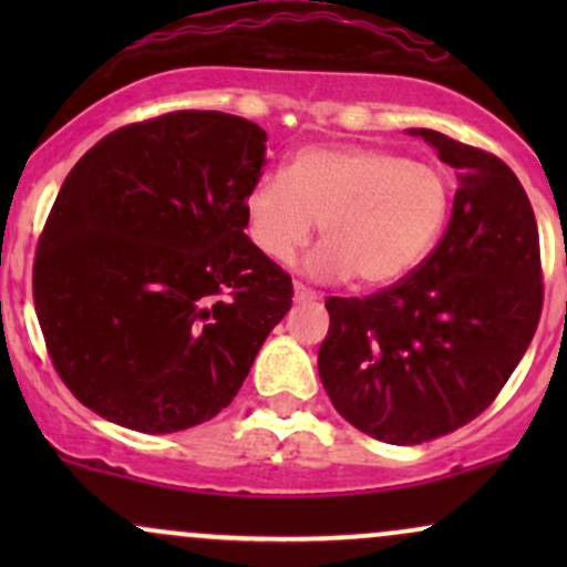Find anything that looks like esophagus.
Returning a JSON list of instances; mask_svg holds the SVG:
<instances>
[{
	"label": "esophagus",
	"mask_w": 567,
	"mask_h": 567,
	"mask_svg": "<svg viewBox=\"0 0 567 567\" xmlns=\"http://www.w3.org/2000/svg\"><path fill=\"white\" fill-rule=\"evenodd\" d=\"M292 292H296V301L298 303H301V301H317V298H320V292L306 288V285H301V282L292 285Z\"/></svg>",
	"instance_id": "1"
}]
</instances>
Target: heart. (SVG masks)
I'll return each mask as SVG.
<instances>
[{
	"instance_id": "b5f03b06",
	"label": "heart",
	"mask_w": 567,
	"mask_h": 567,
	"mask_svg": "<svg viewBox=\"0 0 567 567\" xmlns=\"http://www.w3.org/2000/svg\"><path fill=\"white\" fill-rule=\"evenodd\" d=\"M451 181L437 165L373 146H309L282 175L266 173L245 194L247 237L288 264L320 224L309 258L320 279L389 288L413 275L451 216Z\"/></svg>"
}]
</instances>
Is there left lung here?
Returning <instances> with one entry per match:
<instances>
[{
	"label": "left lung",
	"instance_id": "8db88e82",
	"mask_svg": "<svg viewBox=\"0 0 567 567\" xmlns=\"http://www.w3.org/2000/svg\"><path fill=\"white\" fill-rule=\"evenodd\" d=\"M458 171L451 224L413 275L365 298L330 296L320 379L351 426L421 445L470 424L523 360L544 306L536 216L483 148L410 130Z\"/></svg>",
	"mask_w": 567,
	"mask_h": 567
}]
</instances>
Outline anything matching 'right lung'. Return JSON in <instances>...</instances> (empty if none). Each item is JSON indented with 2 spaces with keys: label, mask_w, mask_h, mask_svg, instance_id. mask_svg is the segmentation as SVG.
I'll list each match as a JSON object with an SVG mask.
<instances>
[{
  "label": "right lung",
  "mask_w": 567,
  "mask_h": 567,
  "mask_svg": "<svg viewBox=\"0 0 567 567\" xmlns=\"http://www.w3.org/2000/svg\"><path fill=\"white\" fill-rule=\"evenodd\" d=\"M266 133L171 112L109 133L66 175L34 258L50 360L84 408L146 434L210 421L288 315L292 282L245 234Z\"/></svg>",
  "instance_id": "add662e5"
}]
</instances>
